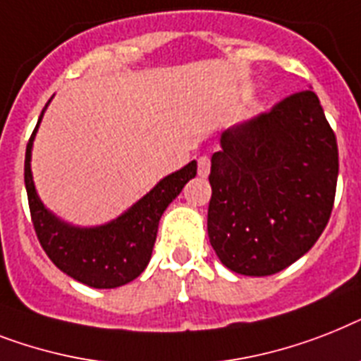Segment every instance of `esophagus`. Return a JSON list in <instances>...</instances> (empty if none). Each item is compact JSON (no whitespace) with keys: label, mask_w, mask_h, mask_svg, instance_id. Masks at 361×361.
I'll return each instance as SVG.
<instances>
[{"label":"esophagus","mask_w":361,"mask_h":361,"mask_svg":"<svg viewBox=\"0 0 361 361\" xmlns=\"http://www.w3.org/2000/svg\"><path fill=\"white\" fill-rule=\"evenodd\" d=\"M211 171V159L207 157V155H202L200 159H198V174L202 176V178H206L207 174H209Z\"/></svg>","instance_id":"esophagus-1"}]
</instances>
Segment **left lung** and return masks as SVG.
Returning a JSON list of instances; mask_svg holds the SVG:
<instances>
[{
  "label": "left lung",
  "mask_w": 361,
  "mask_h": 361,
  "mask_svg": "<svg viewBox=\"0 0 361 361\" xmlns=\"http://www.w3.org/2000/svg\"><path fill=\"white\" fill-rule=\"evenodd\" d=\"M338 172L336 135L313 90L224 131L211 157L207 209L222 265L271 276L302 257L326 228Z\"/></svg>",
  "instance_id": "left-lung-1"
}]
</instances>
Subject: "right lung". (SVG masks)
I'll return each instance as SVG.
<instances>
[{"label": "right lung", "instance_id": "right-lung-1", "mask_svg": "<svg viewBox=\"0 0 361 361\" xmlns=\"http://www.w3.org/2000/svg\"><path fill=\"white\" fill-rule=\"evenodd\" d=\"M46 107L27 142L23 166L29 211L38 241L64 274L85 286L113 289L130 283L150 262L161 215L180 195L187 181L196 176V161H190L183 169L163 178L148 195L114 221L94 228L72 226L46 209L38 198L31 174L33 140Z\"/></svg>", "mask_w": 361, "mask_h": 361}]
</instances>
